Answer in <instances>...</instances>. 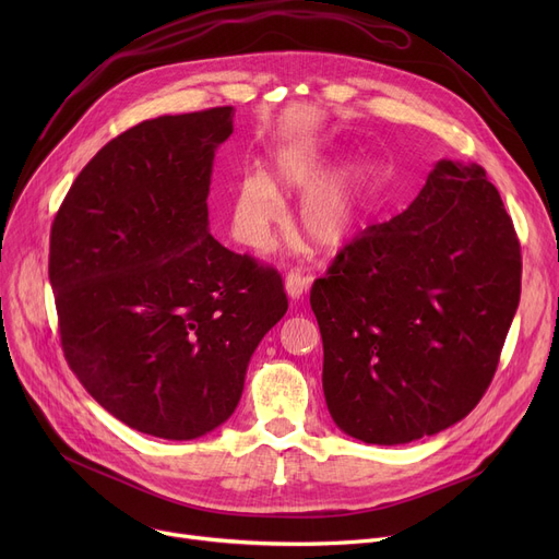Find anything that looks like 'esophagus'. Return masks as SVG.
<instances>
[{
	"label": "esophagus",
	"mask_w": 559,
	"mask_h": 559,
	"mask_svg": "<svg viewBox=\"0 0 559 559\" xmlns=\"http://www.w3.org/2000/svg\"><path fill=\"white\" fill-rule=\"evenodd\" d=\"M310 285H312V276L304 274L301 270H292L285 276V292L289 295V299H295V301H299L306 295Z\"/></svg>",
	"instance_id": "esophagus-1"
}]
</instances>
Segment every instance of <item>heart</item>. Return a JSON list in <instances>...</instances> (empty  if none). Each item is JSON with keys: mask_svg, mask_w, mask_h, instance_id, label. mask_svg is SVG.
<instances>
[{"mask_svg": "<svg viewBox=\"0 0 559 559\" xmlns=\"http://www.w3.org/2000/svg\"><path fill=\"white\" fill-rule=\"evenodd\" d=\"M342 152L292 146L276 156V179L283 190L304 194L297 213L301 238L319 251L344 247L360 230L373 199L376 169L356 165L342 169ZM233 233L255 251L270 249L285 219V199L262 169L242 174L230 199Z\"/></svg>", "mask_w": 559, "mask_h": 559, "instance_id": "b5f03b06", "label": "heart"}]
</instances>
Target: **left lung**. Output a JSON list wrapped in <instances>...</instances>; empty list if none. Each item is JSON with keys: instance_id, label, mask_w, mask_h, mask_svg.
Masks as SVG:
<instances>
[{"instance_id": "1", "label": "left lung", "mask_w": 559, "mask_h": 559, "mask_svg": "<svg viewBox=\"0 0 559 559\" xmlns=\"http://www.w3.org/2000/svg\"><path fill=\"white\" fill-rule=\"evenodd\" d=\"M521 297V247L476 163L439 160L407 209L367 228L310 289L335 426L394 447L464 419Z\"/></svg>"}]
</instances>
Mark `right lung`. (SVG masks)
I'll return each mask as SVG.
<instances>
[{"label":"right lung","mask_w":559,"mask_h":559,"mask_svg":"<svg viewBox=\"0 0 559 559\" xmlns=\"http://www.w3.org/2000/svg\"><path fill=\"white\" fill-rule=\"evenodd\" d=\"M230 133V106L124 131L81 169L51 224L68 365L115 419L176 442L235 413L253 350L287 312L278 272L209 228L213 160Z\"/></svg>","instance_id":"1"}]
</instances>
